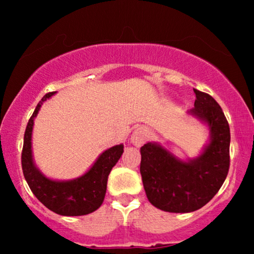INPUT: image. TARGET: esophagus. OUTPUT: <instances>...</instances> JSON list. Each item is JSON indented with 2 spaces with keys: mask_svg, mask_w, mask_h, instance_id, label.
Returning a JSON list of instances; mask_svg holds the SVG:
<instances>
[{
  "mask_svg": "<svg viewBox=\"0 0 254 254\" xmlns=\"http://www.w3.org/2000/svg\"><path fill=\"white\" fill-rule=\"evenodd\" d=\"M147 136H148L147 128L138 127L137 129H135L133 131V134H131L130 142L135 145V147L138 148V147H141V145L144 143L145 140H147Z\"/></svg>",
  "mask_w": 254,
  "mask_h": 254,
  "instance_id": "1",
  "label": "esophagus"
}]
</instances>
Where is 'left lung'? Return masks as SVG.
I'll use <instances>...</instances> for the list:
<instances>
[{"instance_id":"8db88e82","label":"left lung","mask_w":254,"mask_h":254,"mask_svg":"<svg viewBox=\"0 0 254 254\" xmlns=\"http://www.w3.org/2000/svg\"><path fill=\"white\" fill-rule=\"evenodd\" d=\"M193 90L196 99L187 113L209 130L200 154L182 159L157 142L140 149V172L149 202L169 213H190L209 202L223 185L230 164V128L223 111L208 93Z\"/></svg>"}]
</instances>
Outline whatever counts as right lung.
<instances>
[{"label": "right lung", "instance_id": "right-lung-1", "mask_svg": "<svg viewBox=\"0 0 254 254\" xmlns=\"http://www.w3.org/2000/svg\"><path fill=\"white\" fill-rule=\"evenodd\" d=\"M57 92L43 97L27 123L22 152V168L26 183L38 200L62 216H82L98 209L105 197L107 178L124 152V144L103 151L84 175L69 180L51 179L40 171L33 161L32 131L34 119L43 103Z\"/></svg>", "mask_w": 254, "mask_h": 254}]
</instances>
